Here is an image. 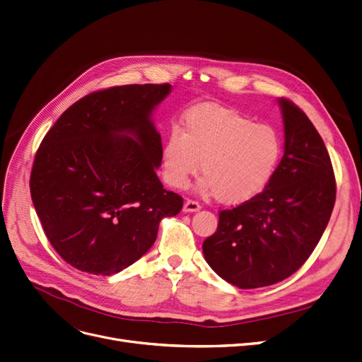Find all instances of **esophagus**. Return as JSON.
<instances>
[{
	"label": "esophagus",
	"instance_id": "1",
	"mask_svg": "<svg viewBox=\"0 0 362 362\" xmlns=\"http://www.w3.org/2000/svg\"><path fill=\"white\" fill-rule=\"evenodd\" d=\"M201 209L199 204L194 199H186L185 201V206H183V211L185 213H192V211H198Z\"/></svg>",
	"mask_w": 362,
	"mask_h": 362
}]
</instances>
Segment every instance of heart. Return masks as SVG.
Masks as SVG:
<instances>
[{
  "label": "heart",
  "mask_w": 362,
  "mask_h": 362,
  "mask_svg": "<svg viewBox=\"0 0 362 362\" xmlns=\"http://www.w3.org/2000/svg\"><path fill=\"white\" fill-rule=\"evenodd\" d=\"M282 156L279 134L253 124L238 111L220 105L194 107L183 133L173 129L163 146L165 182L183 189L199 168V191L225 204H240L260 194L275 175Z\"/></svg>",
  "instance_id": "1"
}]
</instances>
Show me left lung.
Here are the masks:
<instances>
[{
    "label": "left lung",
    "instance_id": "8db88e82",
    "mask_svg": "<svg viewBox=\"0 0 362 362\" xmlns=\"http://www.w3.org/2000/svg\"><path fill=\"white\" fill-rule=\"evenodd\" d=\"M284 155L264 189L218 213L202 244L210 268L238 288L268 287L293 275L320 243L336 201L332 160L317 129L291 100L278 99Z\"/></svg>",
    "mask_w": 362,
    "mask_h": 362
}]
</instances>
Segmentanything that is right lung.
I'll return each mask as SVG.
<instances>
[{"mask_svg":"<svg viewBox=\"0 0 362 362\" xmlns=\"http://www.w3.org/2000/svg\"><path fill=\"white\" fill-rule=\"evenodd\" d=\"M170 84L87 94L47 132L30 171V197L57 255L74 268L114 275L152 247L183 198L156 176L163 144L151 119Z\"/></svg>","mask_w":362,"mask_h":362,"instance_id":"right-lung-1","label":"right lung"}]
</instances>
